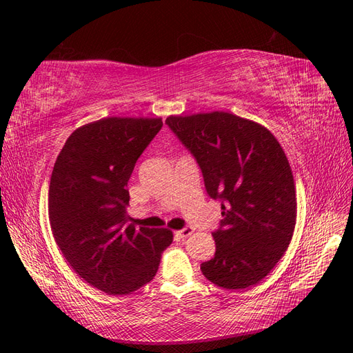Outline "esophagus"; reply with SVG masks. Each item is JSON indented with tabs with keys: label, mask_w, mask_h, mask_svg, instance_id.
<instances>
[{
	"label": "esophagus",
	"mask_w": 353,
	"mask_h": 353,
	"mask_svg": "<svg viewBox=\"0 0 353 353\" xmlns=\"http://www.w3.org/2000/svg\"><path fill=\"white\" fill-rule=\"evenodd\" d=\"M191 234H193V228L191 227H185L183 230L176 231V236H179V237H188V236H191Z\"/></svg>",
	"instance_id": "obj_1"
}]
</instances>
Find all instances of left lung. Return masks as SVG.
Returning a JSON list of instances; mask_svg holds the SVG:
<instances>
[{"label": "left lung", "instance_id": "obj_1", "mask_svg": "<svg viewBox=\"0 0 353 353\" xmlns=\"http://www.w3.org/2000/svg\"><path fill=\"white\" fill-rule=\"evenodd\" d=\"M170 130L197 160L208 194L222 201L216 252L200 270L223 288L258 284L292 241L296 188L280 143L261 123L228 112L169 116Z\"/></svg>", "mask_w": 353, "mask_h": 353}]
</instances>
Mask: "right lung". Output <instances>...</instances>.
I'll list each match as a JSON object with an SVG mask.
<instances>
[{
	"instance_id": "right-lung-1",
	"label": "right lung",
	"mask_w": 353,
	"mask_h": 353,
	"mask_svg": "<svg viewBox=\"0 0 353 353\" xmlns=\"http://www.w3.org/2000/svg\"><path fill=\"white\" fill-rule=\"evenodd\" d=\"M162 125V117L116 116L83 125L70 134L52 169V236L72 270L108 294L150 283L174 240L168 228H137L126 216L128 181Z\"/></svg>"
}]
</instances>
